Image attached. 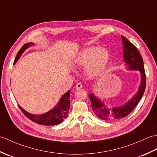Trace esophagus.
Segmentation results:
<instances>
[{"label":"esophagus","instance_id":"obj_1","mask_svg":"<svg viewBox=\"0 0 157 157\" xmlns=\"http://www.w3.org/2000/svg\"><path fill=\"white\" fill-rule=\"evenodd\" d=\"M81 88H82V84L80 82H78L75 86V88L76 89H80Z\"/></svg>","mask_w":157,"mask_h":157}]
</instances>
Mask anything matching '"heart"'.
<instances>
[{
    "label": "heart",
    "mask_w": 157,
    "mask_h": 157,
    "mask_svg": "<svg viewBox=\"0 0 157 157\" xmlns=\"http://www.w3.org/2000/svg\"><path fill=\"white\" fill-rule=\"evenodd\" d=\"M109 52L104 47L89 46L82 50L75 60L77 64L86 65V71L89 77L94 78L103 71L109 60Z\"/></svg>",
    "instance_id": "1"
}]
</instances>
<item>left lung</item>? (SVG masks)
Instances as JSON below:
<instances>
[{
    "mask_svg": "<svg viewBox=\"0 0 157 157\" xmlns=\"http://www.w3.org/2000/svg\"><path fill=\"white\" fill-rule=\"evenodd\" d=\"M123 47V58L125 65L129 70H138L141 74V82L138 90L133 98L126 102L124 105L113 107H106L94 95V93L89 94V98L92 103V111L98 118L105 121L118 119L128 115L138 105L140 100L142 97L146 88V74L144 62L141 55L140 54L136 46L130 42L124 36H121Z\"/></svg>",
    "mask_w": 157,
    "mask_h": 157,
    "instance_id": "left-lung-1",
    "label": "left lung"
}]
</instances>
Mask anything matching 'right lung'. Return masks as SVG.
<instances>
[{
	"label": "right lung",
	"instance_id": "add662e5",
	"mask_svg": "<svg viewBox=\"0 0 157 157\" xmlns=\"http://www.w3.org/2000/svg\"><path fill=\"white\" fill-rule=\"evenodd\" d=\"M34 45L32 42H29L27 44L23 45L21 48L19 50V52L17 55L14 64L17 61V60L19 59L20 56L22 55V53L27 49L29 46ZM70 93L71 91L69 90L65 94H63L61 98H60L59 101L58 102L54 108L51 109L48 112L44 113L42 115H33L31 113L25 111L24 109L21 108L19 105V107L21 109V111L23 112L28 119L32 120V121L37 123L40 125H58L59 123H62L64 120L67 118L68 115L69 110L70 109Z\"/></svg>",
	"mask_w": 157,
	"mask_h": 157
}]
</instances>
